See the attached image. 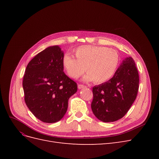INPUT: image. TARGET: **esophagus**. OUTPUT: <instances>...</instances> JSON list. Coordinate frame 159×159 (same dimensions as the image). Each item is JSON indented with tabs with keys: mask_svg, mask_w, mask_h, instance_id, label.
Wrapping results in <instances>:
<instances>
[{
	"mask_svg": "<svg viewBox=\"0 0 159 159\" xmlns=\"http://www.w3.org/2000/svg\"><path fill=\"white\" fill-rule=\"evenodd\" d=\"M87 88V86H85V85H81V84H79V85H78V88H79L80 89H83V88Z\"/></svg>",
	"mask_w": 159,
	"mask_h": 159,
	"instance_id": "1",
	"label": "esophagus"
}]
</instances>
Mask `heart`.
Listing matches in <instances>:
<instances>
[{"label": "heart", "mask_w": 159, "mask_h": 159, "mask_svg": "<svg viewBox=\"0 0 159 159\" xmlns=\"http://www.w3.org/2000/svg\"><path fill=\"white\" fill-rule=\"evenodd\" d=\"M74 54L76 59L66 54L62 60L67 74L73 79H78L86 70L84 81L104 83L112 78L119 64L117 53L106 47L82 46L75 50Z\"/></svg>", "instance_id": "1"}]
</instances>
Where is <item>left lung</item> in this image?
Segmentation results:
<instances>
[{"label":"left lung","mask_w":159,"mask_h":159,"mask_svg":"<svg viewBox=\"0 0 159 159\" xmlns=\"http://www.w3.org/2000/svg\"><path fill=\"white\" fill-rule=\"evenodd\" d=\"M139 84L135 63L131 57H127L111 79L93 88L91 107L95 116L105 123L121 119L137 98Z\"/></svg>","instance_id":"left-lung-1"}]
</instances>
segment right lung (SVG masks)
Here are the masks:
<instances>
[{
	"label": "right lung",
	"instance_id": "right-lung-1",
	"mask_svg": "<svg viewBox=\"0 0 159 159\" xmlns=\"http://www.w3.org/2000/svg\"><path fill=\"white\" fill-rule=\"evenodd\" d=\"M64 52L59 46L46 48L28 63L23 78L25 101L42 122L59 121L66 114L68 99L78 85L64 72Z\"/></svg>",
	"mask_w": 159,
	"mask_h": 159
}]
</instances>
